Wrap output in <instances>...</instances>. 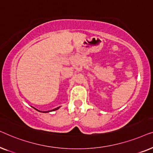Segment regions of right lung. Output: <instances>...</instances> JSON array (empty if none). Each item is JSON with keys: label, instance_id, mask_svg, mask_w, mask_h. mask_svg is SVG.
<instances>
[{"label": "right lung", "instance_id": "1", "mask_svg": "<svg viewBox=\"0 0 153 153\" xmlns=\"http://www.w3.org/2000/svg\"><path fill=\"white\" fill-rule=\"evenodd\" d=\"M59 107H57V108H55V109H52V110H49V111H39V110H38V109H36V108H34V109H36V110H37L38 111H39V112H42V113H48V112H50V111H55V110H57V109H59ZM33 108H34V107H33Z\"/></svg>", "mask_w": 153, "mask_h": 153}]
</instances>
